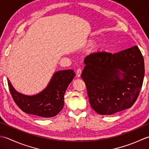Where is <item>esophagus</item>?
Returning <instances> with one entry per match:
<instances>
[{"instance_id":"obj_1","label":"esophagus","mask_w":149,"mask_h":149,"mask_svg":"<svg viewBox=\"0 0 149 149\" xmlns=\"http://www.w3.org/2000/svg\"><path fill=\"white\" fill-rule=\"evenodd\" d=\"M81 69L80 68L78 69L77 70V76L78 77H80L81 76Z\"/></svg>"}]
</instances>
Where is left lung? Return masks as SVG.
<instances>
[{
  "mask_svg": "<svg viewBox=\"0 0 149 149\" xmlns=\"http://www.w3.org/2000/svg\"><path fill=\"white\" fill-rule=\"evenodd\" d=\"M84 63L81 77L90 105L97 113L110 115L132 107L140 93L145 74L143 57L137 45L113 54L91 53Z\"/></svg>",
  "mask_w": 149,
  "mask_h": 149,
  "instance_id": "obj_1",
  "label": "left lung"
}]
</instances>
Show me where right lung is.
I'll return each instance as SVG.
<instances>
[{
  "label": "right lung",
  "instance_id": "obj_1",
  "mask_svg": "<svg viewBox=\"0 0 149 149\" xmlns=\"http://www.w3.org/2000/svg\"><path fill=\"white\" fill-rule=\"evenodd\" d=\"M74 76L71 69L55 72L47 87L35 96H26L18 93L8 79V83L12 98L23 112L40 117L51 118L55 116L63 109L64 94Z\"/></svg>",
  "mask_w": 149,
  "mask_h": 149
}]
</instances>
